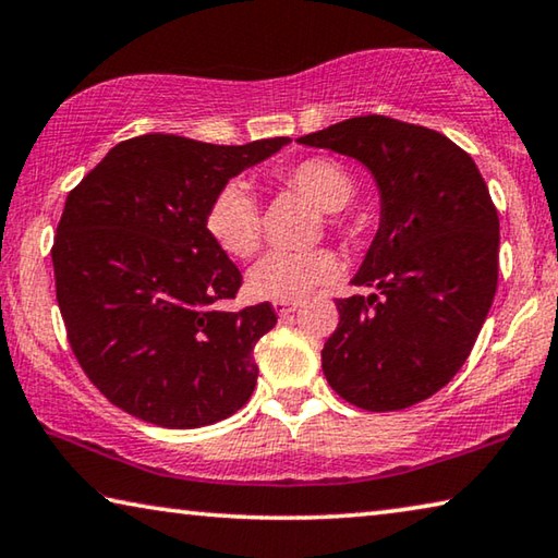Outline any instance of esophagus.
Returning <instances> with one entry per match:
<instances>
[{
	"label": "esophagus",
	"instance_id": "esophagus-1",
	"mask_svg": "<svg viewBox=\"0 0 558 558\" xmlns=\"http://www.w3.org/2000/svg\"><path fill=\"white\" fill-rule=\"evenodd\" d=\"M298 303L295 300H272V311L278 315H288V313H295Z\"/></svg>",
	"mask_w": 558,
	"mask_h": 558
}]
</instances>
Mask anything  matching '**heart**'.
<instances>
[{
    "mask_svg": "<svg viewBox=\"0 0 558 558\" xmlns=\"http://www.w3.org/2000/svg\"><path fill=\"white\" fill-rule=\"evenodd\" d=\"M286 181L325 214H340L355 196L350 171L330 158H307L290 168ZM206 228L228 255L251 258L260 247V214L251 185L226 183L210 201ZM338 270V258L325 247L303 253L272 251L247 272V290L258 300H298L330 282Z\"/></svg>",
    "mask_w": 558,
    "mask_h": 558,
    "instance_id": "1",
    "label": "heart"
}]
</instances>
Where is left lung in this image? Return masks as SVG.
<instances>
[{
    "label": "left lung",
    "instance_id": "obj_1",
    "mask_svg": "<svg viewBox=\"0 0 558 558\" xmlns=\"http://www.w3.org/2000/svg\"><path fill=\"white\" fill-rule=\"evenodd\" d=\"M298 144L355 158L373 173L379 226L338 300L323 373L342 400L404 410L452 379L489 315L499 278V216L480 168L454 141L390 117L332 123Z\"/></svg>",
    "mask_w": 558,
    "mask_h": 558
}]
</instances>
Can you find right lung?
Returning a JSON list of instances; mask_svg holds the SVG:
<instances>
[{"label":"right lung","instance_id":"obj_1","mask_svg":"<svg viewBox=\"0 0 558 558\" xmlns=\"http://www.w3.org/2000/svg\"><path fill=\"white\" fill-rule=\"evenodd\" d=\"M288 144L136 136L69 193L51 247L57 303L78 365L111 404L196 429L251 400L253 348L278 317L270 303L220 311L243 276L206 214L228 181Z\"/></svg>","mask_w":558,"mask_h":558}]
</instances>
